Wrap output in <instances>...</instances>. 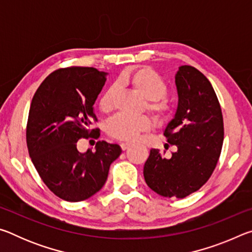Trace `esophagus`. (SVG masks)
<instances>
[{
	"label": "esophagus",
	"mask_w": 252,
	"mask_h": 252,
	"mask_svg": "<svg viewBox=\"0 0 252 252\" xmlns=\"http://www.w3.org/2000/svg\"><path fill=\"white\" fill-rule=\"evenodd\" d=\"M120 146H121V149H122V150L125 151V150H126L127 148H130V147L132 146V144H131L130 142H122V143L120 144Z\"/></svg>",
	"instance_id": "34e87169"
}]
</instances>
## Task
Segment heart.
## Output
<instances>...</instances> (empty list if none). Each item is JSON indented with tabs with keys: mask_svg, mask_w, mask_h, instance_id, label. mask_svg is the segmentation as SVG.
<instances>
[{
	"mask_svg": "<svg viewBox=\"0 0 252 252\" xmlns=\"http://www.w3.org/2000/svg\"><path fill=\"white\" fill-rule=\"evenodd\" d=\"M118 84L131 87L142 97L147 99V109L160 120L167 118L171 112V105L164 97L168 91L167 83L150 67H142L139 70L126 72L119 78ZM116 94V85L110 87L104 92L99 102L102 112L109 113L113 110ZM151 126V119L147 116L129 117L125 114H118L110 121L108 130L113 138L125 141H134L140 132L149 130Z\"/></svg>",
	"mask_w": 252,
	"mask_h": 252,
	"instance_id": "1",
	"label": "heart"
}]
</instances>
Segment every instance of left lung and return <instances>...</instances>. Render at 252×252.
I'll return each mask as SVG.
<instances>
[{"label": "left lung", "instance_id": "obj_1", "mask_svg": "<svg viewBox=\"0 0 252 252\" xmlns=\"http://www.w3.org/2000/svg\"><path fill=\"white\" fill-rule=\"evenodd\" d=\"M176 87L178 106L164 135L177 151L167 159L158 149H151L143 176L158 194L181 199L199 190L211 177L222 148L223 119L211 83L195 67L179 66Z\"/></svg>", "mask_w": 252, "mask_h": 252}]
</instances>
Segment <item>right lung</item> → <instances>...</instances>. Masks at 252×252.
<instances>
[{
	"mask_svg": "<svg viewBox=\"0 0 252 252\" xmlns=\"http://www.w3.org/2000/svg\"><path fill=\"white\" fill-rule=\"evenodd\" d=\"M108 73L94 67H65L46 76L29 111V155L46 187L65 201L92 197L108 179L110 164L121 155L119 144L97 141L95 151L80 152L81 138H99L94 105Z\"/></svg>",
	"mask_w": 252,
	"mask_h": 252,
	"instance_id": "1",
	"label": "right lung"
}]
</instances>
